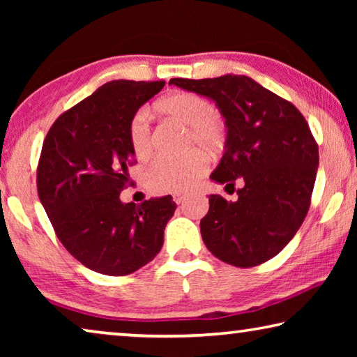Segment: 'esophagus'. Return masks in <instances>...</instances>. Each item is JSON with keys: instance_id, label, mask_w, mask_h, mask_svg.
<instances>
[{"instance_id": "esophagus-1", "label": "esophagus", "mask_w": 357, "mask_h": 357, "mask_svg": "<svg viewBox=\"0 0 357 357\" xmlns=\"http://www.w3.org/2000/svg\"><path fill=\"white\" fill-rule=\"evenodd\" d=\"M173 200H174V203H176V204H181V203L185 200V195H181V193H176V195L173 197Z\"/></svg>"}]
</instances>
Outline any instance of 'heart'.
Returning a JSON list of instances; mask_svg holds the SVG:
<instances>
[{
	"label": "heart",
	"instance_id": "heart-1",
	"mask_svg": "<svg viewBox=\"0 0 357 357\" xmlns=\"http://www.w3.org/2000/svg\"><path fill=\"white\" fill-rule=\"evenodd\" d=\"M155 110L164 116L187 126L185 155L157 157L144 172V184L153 193H185L197 185L209 164L208 157L220 155L228 144L225 119L215 112L208 99L193 93H172L155 102ZM128 138L137 159H146L153 151V130L146 112H137L128 126ZM202 151H200L199 149Z\"/></svg>",
	"mask_w": 357,
	"mask_h": 357
}]
</instances>
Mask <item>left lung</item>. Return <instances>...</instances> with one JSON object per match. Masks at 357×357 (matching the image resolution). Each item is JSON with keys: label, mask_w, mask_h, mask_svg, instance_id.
<instances>
[{"label": "left lung", "mask_w": 357, "mask_h": 357, "mask_svg": "<svg viewBox=\"0 0 357 357\" xmlns=\"http://www.w3.org/2000/svg\"><path fill=\"white\" fill-rule=\"evenodd\" d=\"M170 84L215 102L228 144L211 179L225 189H234L236 180L243 184L236 202L209 197L200 222L208 250L238 268L274 258L310 208L319 157L305 118L291 102L245 75L172 78Z\"/></svg>", "instance_id": "obj_1"}]
</instances>
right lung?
I'll return each mask as SVG.
<instances>
[{
    "mask_svg": "<svg viewBox=\"0 0 357 357\" xmlns=\"http://www.w3.org/2000/svg\"><path fill=\"white\" fill-rule=\"evenodd\" d=\"M165 82H108L59 114L42 144L38 193L58 239L72 257L105 275H128L160 252L174 214L172 195L123 203L135 157L130 118Z\"/></svg>",
    "mask_w": 357,
    "mask_h": 357,
    "instance_id": "right-lung-1",
    "label": "right lung"
}]
</instances>
